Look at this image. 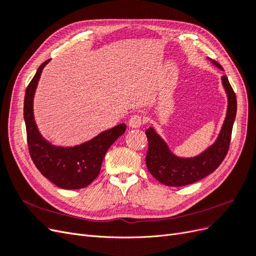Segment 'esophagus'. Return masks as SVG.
<instances>
[{"instance_id":"obj_1","label":"esophagus","mask_w":256,"mask_h":256,"mask_svg":"<svg viewBox=\"0 0 256 256\" xmlns=\"http://www.w3.org/2000/svg\"><path fill=\"white\" fill-rule=\"evenodd\" d=\"M128 124H129V126H130L131 128H140V127L142 126V124H143L142 115H140V114H134V115H132V116H131V118H130Z\"/></svg>"}]
</instances>
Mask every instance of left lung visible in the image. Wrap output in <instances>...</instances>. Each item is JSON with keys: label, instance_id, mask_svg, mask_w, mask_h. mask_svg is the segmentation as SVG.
Listing matches in <instances>:
<instances>
[{"label": "left lung", "instance_id": "left-lung-1", "mask_svg": "<svg viewBox=\"0 0 256 256\" xmlns=\"http://www.w3.org/2000/svg\"><path fill=\"white\" fill-rule=\"evenodd\" d=\"M212 63L218 68L223 69L216 60H212ZM222 84L228 94L226 118L216 142L198 156L192 158L177 157L170 150L166 143L152 127L145 131L148 140L146 166L150 173L161 184L171 187H182L198 182L212 174L226 158L236 118L237 100L226 76H222Z\"/></svg>", "mask_w": 256, "mask_h": 256}]
</instances>
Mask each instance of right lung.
I'll use <instances>...</instances> for the list:
<instances>
[{"instance_id": "1", "label": "right lung", "mask_w": 256, "mask_h": 256, "mask_svg": "<svg viewBox=\"0 0 256 256\" xmlns=\"http://www.w3.org/2000/svg\"><path fill=\"white\" fill-rule=\"evenodd\" d=\"M50 60L38 67L24 96V115L28 152L36 168L46 178L62 189H81L94 182L99 175L106 152L124 134L125 124H120L98 134L90 141L74 147L54 146L40 134L34 120L33 99L44 67Z\"/></svg>"}]
</instances>
